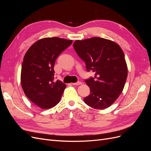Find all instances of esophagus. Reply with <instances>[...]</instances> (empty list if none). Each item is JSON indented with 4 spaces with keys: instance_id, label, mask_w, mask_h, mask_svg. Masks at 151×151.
<instances>
[{
    "instance_id": "obj_1",
    "label": "esophagus",
    "mask_w": 151,
    "mask_h": 151,
    "mask_svg": "<svg viewBox=\"0 0 151 151\" xmlns=\"http://www.w3.org/2000/svg\"><path fill=\"white\" fill-rule=\"evenodd\" d=\"M72 84L74 85V86H79V85H81V84H82V83H81V82L79 81V82H77V83H72Z\"/></svg>"
}]
</instances>
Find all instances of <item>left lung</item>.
Masks as SVG:
<instances>
[{"mask_svg": "<svg viewBox=\"0 0 151 151\" xmlns=\"http://www.w3.org/2000/svg\"><path fill=\"white\" fill-rule=\"evenodd\" d=\"M78 56L85 62L86 69L95 76L86 79L90 94L84 98L86 104L103 109L119 97L127 78L124 53L117 43L103 38L76 40L73 44Z\"/></svg>", "mask_w": 151, "mask_h": 151, "instance_id": "left-lung-1", "label": "left lung"}]
</instances>
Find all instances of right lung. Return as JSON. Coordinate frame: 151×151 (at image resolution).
<instances>
[{
    "label": "right lung",
    "mask_w": 151,
    "mask_h": 151,
    "mask_svg": "<svg viewBox=\"0 0 151 151\" xmlns=\"http://www.w3.org/2000/svg\"><path fill=\"white\" fill-rule=\"evenodd\" d=\"M72 40L57 37L39 40L26 52L22 62L21 83L25 95L42 109L57 105L66 85L54 81L56 59L72 44Z\"/></svg>",
    "instance_id": "right-lung-1"
}]
</instances>
